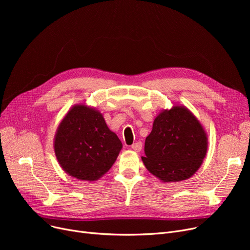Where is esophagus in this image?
<instances>
[{
	"mask_svg": "<svg viewBox=\"0 0 250 250\" xmlns=\"http://www.w3.org/2000/svg\"><path fill=\"white\" fill-rule=\"evenodd\" d=\"M130 148H132L135 152H140L142 150V143L141 142H137V143L133 144V145L130 146Z\"/></svg>",
	"mask_w": 250,
	"mask_h": 250,
	"instance_id": "obj_1",
	"label": "esophagus"
}]
</instances>
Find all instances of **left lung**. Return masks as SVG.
<instances>
[{"instance_id": "obj_1", "label": "left lung", "mask_w": 250, "mask_h": 250, "mask_svg": "<svg viewBox=\"0 0 250 250\" xmlns=\"http://www.w3.org/2000/svg\"><path fill=\"white\" fill-rule=\"evenodd\" d=\"M144 165L164 182L186 180L198 171L208 151V136L196 116L173 105L155 117L145 141Z\"/></svg>"}]
</instances>
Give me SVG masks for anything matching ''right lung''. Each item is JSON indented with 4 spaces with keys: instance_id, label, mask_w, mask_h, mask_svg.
Wrapping results in <instances>:
<instances>
[{
    "instance_id": "obj_1",
    "label": "right lung",
    "mask_w": 250,
    "mask_h": 250,
    "mask_svg": "<svg viewBox=\"0 0 250 250\" xmlns=\"http://www.w3.org/2000/svg\"><path fill=\"white\" fill-rule=\"evenodd\" d=\"M123 144L102 113L85 103L75 104L60 123L54 140L57 160L65 173L95 181L114 164Z\"/></svg>"
}]
</instances>
